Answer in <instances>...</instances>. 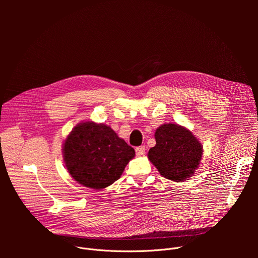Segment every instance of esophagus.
I'll return each instance as SVG.
<instances>
[{
	"label": "esophagus",
	"instance_id": "esophagus-1",
	"mask_svg": "<svg viewBox=\"0 0 258 258\" xmlns=\"http://www.w3.org/2000/svg\"><path fill=\"white\" fill-rule=\"evenodd\" d=\"M145 146H140V147H137L136 148V153L138 156H142L145 154Z\"/></svg>",
	"mask_w": 258,
	"mask_h": 258
}]
</instances>
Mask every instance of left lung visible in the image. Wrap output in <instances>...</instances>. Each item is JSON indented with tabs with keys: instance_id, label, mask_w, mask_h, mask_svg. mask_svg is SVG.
Wrapping results in <instances>:
<instances>
[{
	"instance_id": "left-lung-1",
	"label": "left lung",
	"mask_w": 258,
	"mask_h": 258,
	"mask_svg": "<svg viewBox=\"0 0 258 258\" xmlns=\"http://www.w3.org/2000/svg\"><path fill=\"white\" fill-rule=\"evenodd\" d=\"M154 137L156 145L149 150L148 159L159 173L176 182L193 176L203 155V146L193 133L176 123H164Z\"/></svg>"
}]
</instances>
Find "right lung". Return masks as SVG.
<instances>
[{"mask_svg":"<svg viewBox=\"0 0 258 258\" xmlns=\"http://www.w3.org/2000/svg\"><path fill=\"white\" fill-rule=\"evenodd\" d=\"M65 167L80 185L102 190L117 180L136 153L107 124L92 120L78 123L62 147Z\"/></svg>","mask_w":258,"mask_h":258,"instance_id":"add662e5","label":"right lung"}]
</instances>
